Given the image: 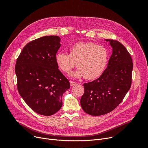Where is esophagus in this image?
Returning <instances> with one entry per match:
<instances>
[{
  "label": "esophagus",
  "mask_w": 148,
  "mask_h": 148,
  "mask_svg": "<svg viewBox=\"0 0 148 148\" xmlns=\"http://www.w3.org/2000/svg\"><path fill=\"white\" fill-rule=\"evenodd\" d=\"M69 83H70V85H71V86H75V85H76L77 84V83L74 82H72V81H70Z\"/></svg>",
  "instance_id": "1"
}]
</instances>
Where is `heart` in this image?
<instances>
[{"instance_id": "obj_1", "label": "heart", "mask_w": 148, "mask_h": 148, "mask_svg": "<svg viewBox=\"0 0 148 148\" xmlns=\"http://www.w3.org/2000/svg\"><path fill=\"white\" fill-rule=\"evenodd\" d=\"M108 51L102 45L92 42H79L73 45L69 54L58 52L55 60L62 71L69 73L75 65L79 67L70 75L94 79L103 72L108 61Z\"/></svg>"}]
</instances>
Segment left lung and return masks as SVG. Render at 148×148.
<instances>
[{
  "mask_svg": "<svg viewBox=\"0 0 148 148\" xmlns=\"http://www.w3.org/2000/svg\"><path fill=\"white\" fill-rule=\"evenodd\" d=\"M105 40L112 47L107 67L98 79L83 84L84 92L80 99L83 110L92 116L113 110L122 102L131 85L133 64L129 52L118 41Z\"/></svg>",
  "mask_w": 148,
  "mask_h": 148,
  "instance_id": "1",
  "label": "left lung"
}]
</instances>
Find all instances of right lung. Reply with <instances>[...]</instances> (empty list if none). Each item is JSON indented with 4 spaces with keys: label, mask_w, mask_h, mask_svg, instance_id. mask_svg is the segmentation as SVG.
Listing matches in <instances>:
<instances>
[{
    "label": "right lung",
    "mask_w": 148,
    "mask_h": 148,
    "mask_svg": "<svg viewBox=\"0 0 148 148\" xmlns=\"http://www.w3.org/2000/svg\"><path fill=\"white\" fill-rule=\"evenodd\" d=\"M58 36H45L23 49L15 68L20 96L35 112L51 116L62 106V97L70 88L58 69L55 56L61 44Z\"/></svg>",
    "instance_id": "1"
}]
</instances>
